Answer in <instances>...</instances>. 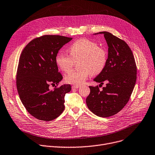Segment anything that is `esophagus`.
<instances>
[{
    "mask_svg": "<svg viewBox=\"0 0 155 155\" xmlns=\"http://www.w3.org/2000/svg\"><path fill=\"white\" fill-rule=\"evenodd\" d=\"M80 87V85H74L72 86V88H78Z\"/></svg>",
    "mask_w": 155,
    "mask_h": 155,
    "instance_id": "esophagus-1",
    "label": "esophagus"
}]
</instances>
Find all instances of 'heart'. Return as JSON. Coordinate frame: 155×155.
<instances>
[{"instance_id": "1", "label": "heart", "mask_w": 155, "mask_h": 155, "mask_svg": "<svg viewBox=\"0 0 155 155\" xmlns=\"http://www.w3.org/2000/svg\"><path fill=\"white\" fill-rule=\"evenodd\" d=\"M68 51L70 55L60 51L55 56L57 65L65 73L71 70L74 61L80 59L78 65L80 68L71 71L65 77L67 84L81 85L90 74H100L106 65L107 51L105 48L98 47L95 41L87 38L78 39L69 47Z\"/></svg>"}]
</instances>
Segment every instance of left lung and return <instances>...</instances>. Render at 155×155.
<instances>
[{
    "mask_svg": "<svg viewBox=\"0 0 155 155\" xmlns=\"http://www.w3.org/2000/svg\"><path fill=\"white\" fill-rule=\"evenodd\" d=\"M104 34L108 47L107 64L94 80L100 85L107 82L100 91L98 86L89 87L90 93L86 99L88 109L100 117L114 115L128 103L137 80V65L128 44L108 32ZM100 87V86H99Z\"/></svg>",
    "mask_w": 155,
    "mask_h": 155,
    "instance_id": "1",
    "label": "left lung"
}]
</instances>
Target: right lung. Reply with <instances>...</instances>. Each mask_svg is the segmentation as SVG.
I'll return each instance as SVG.
<instances>
[{"label": "right lung", "mask_w": 155, "mask_h": 155, "mask_svg": "<svg viewBox=\"0 0 155 155\" xmlns=\"http://www.w3.org/2000/svg\"><path fill=\"white\" fill-rule=\"evenodd\" d=\"M71 39L60 35L40 37L30 41L20 55L16 77L18 94L27 111L38 120H53L65 109L64 97L71 91L70 85L54 90H50L49 86L58 85L63 78L55 56Z\"/></svg>", "instance_id": "right-lung-1"}]
</instances>
